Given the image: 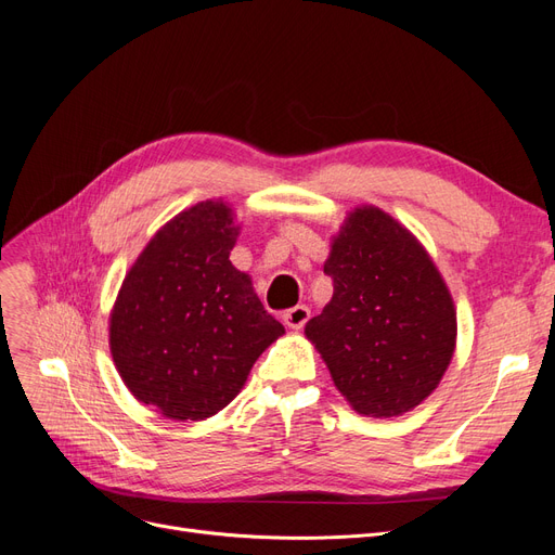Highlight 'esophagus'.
<instances>
[{
    "instance_id": "obj_1",
    "label": "esophagus",
    "mask_w": 555,
    "mask_h": 555,
    "mask_svg": "<svg viewBox=\"0 0 555 555\" xmlns=\"http://www.w3.org/2000/svg\"><path fill=\"white\" fill-rule=\"evenodd\" d=\"M282 319H284V324H287L289 328H304L306 324H308V319H310V310L306 308V306H296V308H292V310H287L282 314Z\"/></svg>"
}]
</instances>
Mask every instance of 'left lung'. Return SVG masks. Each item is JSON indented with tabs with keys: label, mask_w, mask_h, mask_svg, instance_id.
<instances>
[{
	"label": "left lung",
	"mask_w": 555,
	"mask_h": 555,
	"mask_svg": "<svg viewBox=\"0 0 555 555\" xmlns=\"http://www.w3.org/2000/svg\"><path fill=\"white\" fill-rule=\"evenodd\" d=\"M333 298L306 324L333 384L359 414L391 418L440 384L456 349V310L424 245L375 206L333 236Z\"/></svg>",
	"instance_id": "obj_1"
}]
</instances>
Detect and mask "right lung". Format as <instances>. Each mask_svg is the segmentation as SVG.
<instances>
[{"mask_svg": "<svg viewBox=\"0 0 555 555\" xmlns=\"http://www.w3.org/2000/svg\"><path fill=\"white\" fill-rule=\"evenodd\" d=\"M241 227L224 201L166 222L125 275L108 345L131 396L173 422H201L236 398L284 333L229 261Z\"/></svg>", "mask_w": 555, "mask_h": 555, "instance_id": "1", "label": "right lung"}]
</instances>
